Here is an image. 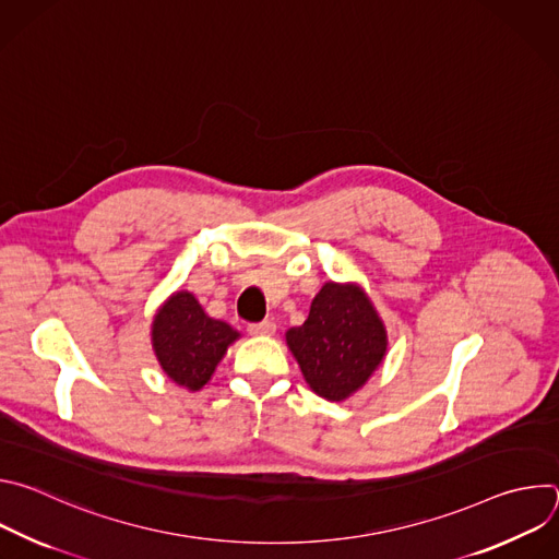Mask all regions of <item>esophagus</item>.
I'll use <instances>...</instances> for the list:
<instances>
[{"label":"esophagus","mask_w":559,"mask_h":559,"mask_svg":"<svg viewBox=\"0 0 559 559\" xmlns=\"http://www.w3.org/2000/svg\"><path fill=\"white\" fill-rule=\"evenodd\" d=\"M248 332L252 336H272L276 332V325L272 321H261V323H250Z\"/></svg>","instance_id":"obj_1"}]
</instances>
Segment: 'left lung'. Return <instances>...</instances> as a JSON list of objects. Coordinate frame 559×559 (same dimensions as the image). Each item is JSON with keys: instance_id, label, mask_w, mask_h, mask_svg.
Instances as JSON below:
<instances>
[{"instance_id": "1", "label": "left lung", "mask_w": 559, "mask_h": 559, "mask_svg": "<svg viewBox=\"0 0 559 559\" xmlns=\"http://www.w3.org/2000/svg\"><path fill=\"white\" fill-rule=\"evenodd\" d=\"M287 345L318 395L345 401L380 365L386 334L360 287L325 283L307 321L287 332Z\"/></svg>"}]
</instances>
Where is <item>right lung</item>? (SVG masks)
I'll use <instances>...</instances> for the list:
<instances>
[{"instance_id":"1","label":"right lung","mask_w":559,"mask_h":559,"mask_svg":"<svg viewBox=\"0 0 559 559\" xmlns=\"http://www.w3.org/2000/svg\"><path fill=\"white\" fill-rule=\"evenodd\" d=\"M236 338L238 332L210 318L188 292H177L152 323L158 362L175 382L192 391L210 380L227 345Z\"/></svg>"}]
</instances>
